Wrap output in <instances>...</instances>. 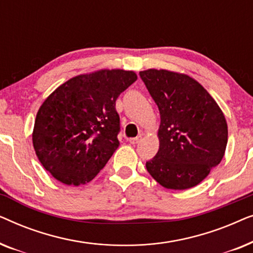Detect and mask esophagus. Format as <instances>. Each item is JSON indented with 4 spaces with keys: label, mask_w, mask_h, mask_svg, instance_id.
I'll use <instances>...</instances> for the list:
<instances>
[{
    "label": "esophagus",
    "mask_w": 253,
    "mask_h": 253,
    "mask_svg": "<svg viewBox=\"0 0 253 253\" xmlns=\"http://www.w3.org/2000/svg\"><path fill=\"white\" fill-rule=\"evenodd\" d=\"M140 140H141V137H140V136H139V137H136V138H130L129 143L133 145V144H138Z\"/></svg>",
    "instance_id": "obj_1"
}]
</instances>
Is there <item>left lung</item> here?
<instances>
[{
	"mask_svg": "<svg viewBox=\"0 0 253 253\" xmlns=\"http://www.w3.org/2000/svg\"><path fill=\"white\" fill-rule=\"evenodd\" d=\"M160 112L159 151L146 169L170 190L198 185L222 160L228 126L222 110L196 79L166 69L139 72Z\"/></svg>",
	"mask_w": 253,
	"mask_h": 253,
	"instance_id": "1",
	"label": "left lung"
}]
</instances>
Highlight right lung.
<instances>
[{"label":"right lung","instance_id":"1","mask_svg":"<svg viewBox=\"0 0 253 253\" xmlns=\"http://www.w3.org/2000/svg\"><path fill=\"white\" fill-rule=\"evenodd\" d=\"M137 81L134 71L100 69L72 77L44 99L32 132L40 164L65 185H84L119 147L116 99Z\"/></svg>","mask_w":253,"mask_h":253}]
</instances>
